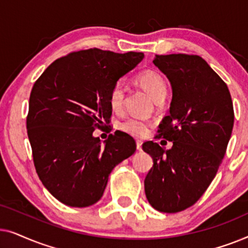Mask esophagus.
I'll return each mask as SVG.
<instances>
[{
	"label": "esophagus",
	"mask_w": 248,
	"mask_h": 248,
	"mask_svg": "<svg viewBox=\"0 0 248 248\" xmlns=\"http://www.w3.org/2000/svg\"><path fill=\"white\" fill-rule=\"evenodd\" d=\"M137 149L138 150H142V141L137 140Z\"/></svg>",
	"instance_id": "1"
}]
</instances>
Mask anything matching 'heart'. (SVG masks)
Listing matches in <instances>:
<instances>
[{
  "label": "heart",
  "mask_w": 248,
  "mask_h": 248,
  "mask_svg": "<svg viewBox=\"0 0 248 248\" xmlns=\"http://www.w3.org/2000/svg\"><path fill=\"white\" fill-rule=\"evenodd\" d=\"M137 81L140 86L147 91L155 101L164 99L167 93V84H166L164 78L155 71L147 70L141 72L137 77ZM125 99V86L123 82L117 81L110 88L109 94H108V101L109 106L114 111H120L123 108ZM120 130L125 133H128L133 137H144L148 134L150 123L147 121L141 120L137 117H130L122 121L118 125Z\"/></svg>",
  "instance_id": "obj_1"
}]
</instances>
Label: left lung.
Instances as JSON below:
<instances>
[{
	"label": "left lung",
	"mask_w": 248,
	"mask_h": 248,
	"mask_svg": "<svg viewBox=\"0 0 248 248\" xmlns=\"http://www.w3.org/2000/svg\"><path fill=\"white\" fill-rule=\"evenodd\" d=\"M154 63L171 83L169 115L158 133L172 147L142 145L154 159L144 191L152 208L176 213L198 202L216 177L232 137V100L225 81L201 56L157 55Z\"/></svg>",
	"instance_id": "8db88e82"
}]
</instances>
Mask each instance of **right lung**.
<instances>
[{"label":"right lung","mask_w":248,"mask_h":248,"mask_svg":"<svg viewBox=\"0 0 248 248\" xmlns=\"http://www.w3.org/2000/svg\"><path fill=\"white\" fill-rule=\"evenodd\" d=\"M143 59L90 48L54 61L30 93L27 133L33 165L44 186L65 205L84 208L99 201L108 176L137 149L124 132L101 145L93 133L110 123V88Z\"/></svg>","instance_id":"1"}]
</instances>
